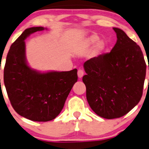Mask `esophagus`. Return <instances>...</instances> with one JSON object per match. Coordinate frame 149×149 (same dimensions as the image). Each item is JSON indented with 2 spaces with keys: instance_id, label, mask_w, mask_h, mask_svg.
<instances>
[{
  "instance_id": "34e87169",
  "label": "esophagus",
  "mask_w": 149,
  "mask_h": 149,
  "mask_svg": "<svg viewBox=\"0 0 149 149\" xmlns=\"http://www.w3.org/2000/svg\"><path fill=\"white\" fill-rule=\"evenodd\" d=\"M84 75V72L82 69H79V70H78V76H79V79L82 78Z\"/></svg>"
}]
</instances>
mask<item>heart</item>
Wrapping results in <instances>:
<instances>
[{
  "instance_id": "b5f03b06",
  "label": "heart",
  "mask_w": 149,
  "mask_h": 149,
  "mask_svg": "<svg viewBox=\"0 0 149 149\" xmlns=\"http://www.w3.org/2000/svg\"><path fill=\"white\" fill-rule=\"evenodd\" d=\"M99 40V37L96 35H92L91 36L88 38L86 40V45L87 46H91L95 44ZM105 48H106V46H105V43H103V41H99L98 43L97 44L96 47H95V54L98 55L103 52L104 51Z\"/></svg>"
}]
</instances>
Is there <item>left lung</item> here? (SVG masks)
<instances>
[{
	"mask_svg": "<svg viewBox=\"0 0 149 149\" xmlns=\"http://www.w3.org/2000/svg\"><path fill=\"white\" fill-rule=\"evenodd\" d=\"M113 30L117 41L111 52L84 64L88 103L97 115L107 119L126 115L139 103L146 71L139 45L121 29Z\"/></svg>",
	"mask_w": 149,
	"mask_h": 149,
	"instance_id": "1",
	"label": "left lung"
}]
</instances>
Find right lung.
Returning <instances> with one entry per match:
<instances>
[{
  "label": "right lung",
  "mask_w": 149,
  "mask_h": 149,
  "mask_svg": "<svg viewBox=\"0 0 149 149\" xmlns=\"http://www.w3.org/2000/svg\"><path fill=\"white\" fill-rule=\"evenodd\" d=\"M43 27L25 30L10 46L4 67V84L13 108L33 121L54 119L77 81V69L40 73L28 65L25 39Z\"/></svg>",
  "instance_id": "1"
}]
</instances>
